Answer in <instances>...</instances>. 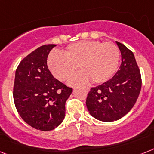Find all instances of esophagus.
Masks as SVG:
<instances>
[{"instance_id":"1","label":"esophagus","mask_w":154,"mask_h":154,"mask_svg":"<svg viewBox=\"0 0 154 154\" xmlns=\"http://www.w3.org/2000/svg\"><path fill=\"white\" fill-rule=\"evenodd\" d=\"M85 91H86V92H88V91H89V88H85Z\"/></svg>"}]
</instances>
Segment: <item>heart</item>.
Returning <instances> with one entry per match:
<instances>
[{
    "label": "heart",
    "instance_id": "obj_1",
    "mask_svg": "<svg viewBox=\"0 0 154 154\" xmlns=\"http://www.w3.org/2000/svg\"><path fill=\"white\" fill-rule=\"evenodd\" d=\"M119 51L115 43L97 40L81 41L69 45L62 54L54 52L49 56L48 66L52 74L61 81L69 80L77 72L81 73L69 81L71 85L102 84L116 73L119 62Z\"/></svg>",
    "mask_w": 154,
    "mask_h": 154
}]
</instances>
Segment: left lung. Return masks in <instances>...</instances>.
Instances as JSON below:
<instances>
[{"instance_id":"left-lung-1","label":"left lung","mask_w":154,"mask_h":154,"mask_svg":"<svg viewBox=\"0 0 154 154\" xmlns=\"http://www.w3.org/2000/svg\"><path fill=\"white\" fill-rule=\"evenodd\" d=\"M122 63L112 79L91 88L86 99L90 115L103 122L118 120L135 104L142 88V77L133 52L116 42Z\"/></svg>"}]
</instances>
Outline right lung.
Instances as JSON below:
<instances>
[{
	"instance_id": "add662e5",
	"label": "right lung",
	"mask_w": 154,
	"mask_h": 154,
	"mask_svg": "<svg viewBox=\"0 0 154 154\" xmlns=\"http://www.w3.org/2000/svg\"><path fill=\"white\" fill-rule=\"evenodd\" d=\"M54 44L43 45L23 58L16 70L13 99L19 115L36 130L47 131L65 118L66 102L73 88L51 74L47 57Z\"/></svg>"
}]
</instances>
